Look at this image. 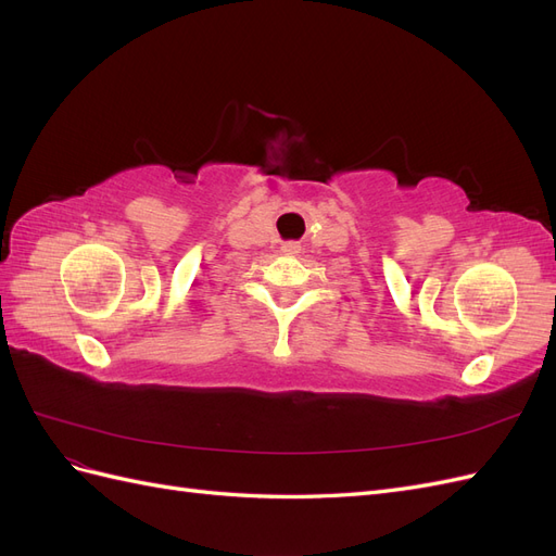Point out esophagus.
Returning <instances> with one entry per match:
<instances>
[{
  "mask_svg": "<svg viewBox=\"0 0 556 556\" xmlns=\"http://www.w3.org/2000/svg\"><path fill=\"white\" fill-rule=\"evenodd\" d=\"M282 255H296V252L301 250V245L299 243H282Z\"/></svg>",
  "mask_w": 556,
  "mask_h": 556,
  "instance_id": "obj_1",
  "label": "esophagus"
}]
</instances>
